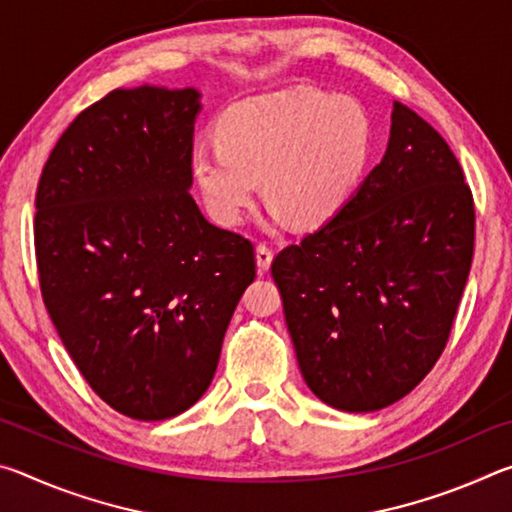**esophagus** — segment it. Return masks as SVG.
Listing matches in <instances>:
<instances>
[{
  "label": "esophagus",
  "mask_w": 512,
  "mask_h": 512,
  "mask_svg": "<svg viewBox=\"0 0 512 512\" xmlns=\"http://www.w3.org/2000/svg\"><path fill=\"white\" fill-rule=\"evenodd\" d=\"M255 255H257V271L259 273H266L268 266H271V262H273L271 246H268V244H257Z\"/></svg>",
  "instance_id": "1"
}]
</instances>
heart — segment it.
Masks as SVG:
<instances>
[{
	"instance_id": "heart-1",
	"label": "heart",
	"mask_w": 512,
	"mask_h": 512,
	"mask_svg": "<svg viewBox=\"0 0 512 512\" xmlns=\"http://www.w3.org/2000/svg\"><path fill=\"white\" fill-rule=\"evenodd\" d=\"M221 144H198L192 176L216 221L244 219L264 180L275 216L300 225L332 219L357 189L372 151V126L348 97L287 90L239 103L219 124Z\"/></svg>"
}]
</instances>
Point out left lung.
<instances>
[{
	"label": "left lung",
	"instance_id": "8db88e82",
	"mask_svg": "<svg viewBox=\"0 0 512 512\" xmlns=\"http://www.w3.org/2000/svg\"><path fill=\"white\" fill-rule=\"evenodd\" d=\"M474 253V201L438 131L393 103L381 162L332 219L273 259L298 366L318 400L370 413L443 354Z\"/></svg>",
	"mask_w": 512,
	"mask_h": 512
}]
</instances>
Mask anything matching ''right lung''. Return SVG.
I'll return each mask as SVG.
<instances>
[{
  "instance_id": "1",
  "label": "right lung",
  "mask_w": 512,
  "mask_h": 512,
  "mask_svg": "<svg viewBox=\"0 0 512 512\" xmlns=\"http://www.w3.org/2000/svg\"><path fill=\"white\" fill-rule=\"evenodd\" d=\"M201 92L112 90L60 135L36 194L40 291L103 402L167 420L212 384L255 250L192 189Z\"/></svg>"
}]
</instances>
